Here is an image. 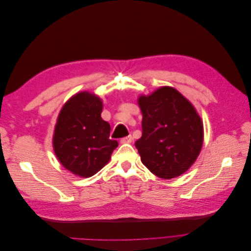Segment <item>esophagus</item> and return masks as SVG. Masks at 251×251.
Masks as SVG:
<instances>
[{"label": "esophagus", "mask_w": 251, "mask_h": 251, "mask_svg": "<svg viewBox=\"0 0 251 251\" xmlns=\"http://www.w3.org/2000/svg\"><path fill=\"white\" fill-rule=\"evenodd\" d=\"M133 141V137L130 135V136H126V137H124L120 139V142L121 143H131Z\"/></svg>", "instance_id": "esophagus-1"}]
</instances>
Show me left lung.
Listing matches in <instances>:
<instances>
[{"label": "left lung", "instance_id": "obj_1", "mask_svg": "<svg viewBox=\"0 0 251 251\" xmlns=\"http://www.w3.org/2000/svg\"><path fill=\"white\" fill-rule=\"evenodd\" d=\"M142 136L135 142L142 163L162 179L185 173L199 156L203 125L194 105L172 87L140 96Z\"/></svg>", "mask_w": 251, "mask_h": 251}]
</instances>
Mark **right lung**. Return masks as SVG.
<instances>
[{
	"label": "right lung",
	"instance_id": "1",
	"mask_svg": "<svg viewBox=\"0 0 251 251\" xmlns=\"http://www.w3.org/2000/svg\"><path fill=\"white\" fill-rule=\"evenodd\" d=\"M102 101L80 92L60 110L53 135L54 153L65 169L79 177H92L107 164L118 146L110 139L111 126L102 120Z\"/></svg>",
	"mask_w": 251,
	"mask_h": 251
}]
</instances>
